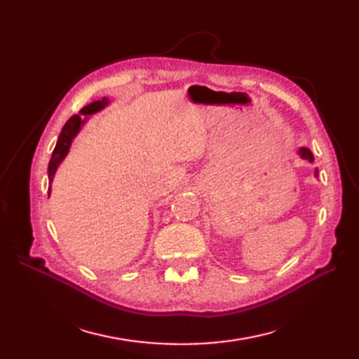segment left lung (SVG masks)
<instances>
[{"label": "left lung", "mask_w": 359, "mask_h": 359, "mask_svg": "<svg viewBox=\"0 0 359 359\" xmlns=\"http://www.w3.org/2000/svg\"><path fill=\"white\" fill-rule=\"evenodd\" d=\"M299 154H301L302 158H306L309 161H313V154H311V151L309 148H301L299 149Z\"/></svg>", "instance_id": "obj_1"}]
</instances>
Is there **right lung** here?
Here are the masks:
<instances>
[{"mask_svg": "<svg viewBox=\"0 0 359 359\" xmlns=\"http://www.w3.org/2000/svg\"><path fill=\"white\" fill-rule=\"evenodd\" d=\"M107 103H109V102H107V99H104V97H103L102 100L93 102L91 104L82 107L81 114H82V115H91V114H94V112H97V111L103 109V107H104ZM83 121H85V119H82L81 115H73V116L69 118V121H67L66 124H64V127H62V130H61V133H60V136H58V142H57V145H55V149H53V153H52V157H50V161H49V166H48V175H49V180H50V181H52L53 175H55V170H57L58 165L61 163V160H62L64 157H66L67 151H69V148H70L72 140H73V137L76 136V133H78L79 130H81ZM49 193H50V186H49Z\"/></svg>", "mask_w": 359, "mask_h": 359, "instance_id": "add662e5", "label": "right lung"}]
</instances>
